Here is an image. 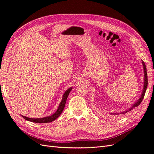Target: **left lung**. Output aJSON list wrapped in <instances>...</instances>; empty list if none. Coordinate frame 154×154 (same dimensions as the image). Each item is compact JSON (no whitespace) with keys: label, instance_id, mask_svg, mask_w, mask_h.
Here are the masks:
<instances>
[{"label":"left lung","instance_id":"obj_1","mask_svg":"<svg viewBox=\"0 0 154 154\" xmlns=\"http://www.w3.org/2000/svg\"><path fill=\"white\" fill-rule=\"evenodd\" d=\"M142 61V64H143V70H144V85H143V90L142 92V94L139 97V99L134 104L132 105V106H130L128 109H127V110H125L123 112H113V113H110V114L111 115H116V116H118L119 114H126L129 111H131L135 107H137L138 105H139L141 103V101H143V98H144V94H145V92L146 91V88L148 86V76H147V72H146V66H145V63L141 60Z\"/></svg>","mask_w":154,"mask_h":154}]
</instances>
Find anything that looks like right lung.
Returning a JSON list of instances; mask_svg holds the SVG:
<instances>
[{
    "instance_id": "obj_1",
    "label": "right lung",
    "mask_w": 154,
    "mask_h": 154,
    "mask_svg": "<svg viewBox=\"0 0 154 154\" xmlns=\"http://www.w3.org/2000/svg\"><path fill=\"white\" fill-rule=\"evenodd\" d=\"M72 87H70L66 92H64V94L62 96V101H61V102H60V103L59 104V106L58 107L57 111H56L51 116H47V117H44V118H31L26 117V116H22V115H21V116L26 120L29 121V122H31L37 123H50V122H53L54 120L57 119L59 117L60 114H61L63 112L65 105H66L67 97L69 94L70 92H71V91L72 90Z\"/></svg>"
}]
</instances>
